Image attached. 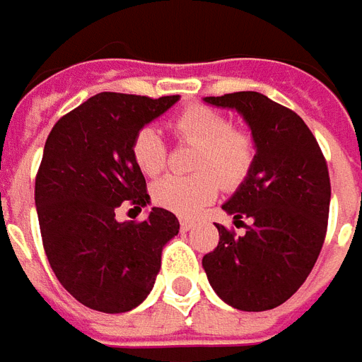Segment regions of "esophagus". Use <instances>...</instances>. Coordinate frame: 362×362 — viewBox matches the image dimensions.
Wrapping results in <instances>:
<instances>
[{
    "label": "esophagus",
    "instance_id": "obj_1",
    "mask_svg": "<svg viewBox=\"0 0 362 362\" xmlns=\"http://www.w3.org/2000/svg\"><path fill=\"white\" fill-rule=\"evenodd\" d=\"M179 224H181V230H191L194 226L193 220H189V218H179Z\"/></svg>",
    "mask_w": 362,
    "mask_h": 362
}]
</instances>
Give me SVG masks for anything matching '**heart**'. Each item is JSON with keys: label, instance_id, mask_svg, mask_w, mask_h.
Here are the masks:
<instances>
[{"label": "heart", "instance_id": "b5f03b06", "mask_svg": "<svg viewBox=\"0 0 362 362\" xmlns=\"http://www.w3.org/2000/svg\"><path fill=\"white\" fill-rule=\"evenodd\" d=\"M177 140L199 146L191 177L168 175L153 183V202L181 216H193L216 199L220 184L240 187L257 160V142L245 128L232 127L224 112L206 105H191L171 120ZM130 153L144 175L156 177L168 165V144L153 127H142L132 138Z\"/></svg>", "mask_w": 362, "mask_h": 362}]
</instances>
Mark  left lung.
Segmentation results:
<instances>
[{"label": "left lung", "mask_w": 362, "mask_h": 362, "mask_svg": "<svg viewBox=\"0 0 362 362\" xmlns=\"http://www.w3.org/2000/svg\"><path fill=\"white\" fill-rule=\"evenodd\" d=\"M250 124L257 160L250 177L222 206L245 234L216 224L220 242L202 257L210 286L243 312L281 306L314 269L329 216V171L317 140L291 109L257 91L206 97Z\"/></svg>", "instance_id": "obj_1"}]
</instances>
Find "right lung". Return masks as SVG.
Returning <instances> with one entry per match:
<instances>
[{"instance_id": "obj_1", "label": "right lung", "mask_w": 362, "mask_h": 362, "mask_svg": "<svg viewBox=\"0 0 362 362\" xmlns=\"http://www.w3.org/2000/svg\"><path fill=\"white\" fill-rule=\"evenodd\" d=\"M179 95L103 91L64 115L46 138L35 181L38 224L54 275L83 306L105 314L136 308L150 294L161 250L179 220L152 209L142 222L117 220L120 204L150 202L132 138Z\"/></svg>"}]
</instances>
